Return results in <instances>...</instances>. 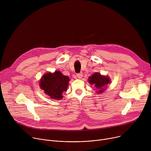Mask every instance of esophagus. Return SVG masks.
<instances>
[{
  "label": "esophagus",
  "instance_id": "34e87169",
  "mask_svg": "<svg viewBox=\"0 0 151 151\" xmlns=\"http://www.w3.org/2000/svg\"><path fill=\"white\" fill-rule=\"evenodd\" d=\"M82 76H83V74H82V73H80L77 74V77H78V79H82Z\"/></svg>",
  "mask_w": 151,
  "mask_h": 151
}]
</instances>
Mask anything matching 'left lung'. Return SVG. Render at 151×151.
Segmentation results:
<instances>
[{"label":"left lung","mask_w":151,"mask_h":151,"mask_svg":"<svg viewBox=\"0 0 151 151\" xmlns=\"http://www.w3.org/2000/svg\"><path fill=\"white\" fill-rule=\"evenodd\" d=\"M88 82L94 85L97 90V93L100 94L106 90V86L111 83L109 76L102 75L99 72H95L88 78Z\"/></svg>","instance_id":"1"}]
</instances>
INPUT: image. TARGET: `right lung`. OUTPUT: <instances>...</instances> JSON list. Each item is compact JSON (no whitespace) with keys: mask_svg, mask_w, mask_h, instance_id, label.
Returning a JSON list of instances; mask_svg holds the SVG:
<instances>
[{"mask_svg":"<svg viewBox=\"0 0 151 151\" xmlns=\"http://www.w3.org/2000/svg\"><path fill=\"white\" fill-rule=\"evenodd\" d=\"M69 81L68 76L63 75L58 70L54 73L49 72L41 77L39 87L50 98L61 100L63 97V93L68 90Z\"/></svg>","mask_w":151,"mask_h":151,"instance_id":"1","label":"right lung"}]
</instances>
